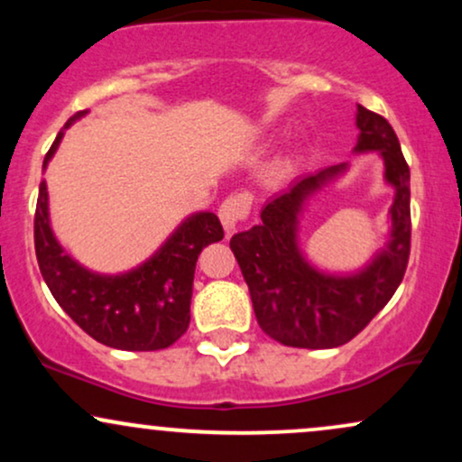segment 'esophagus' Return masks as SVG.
Returning <instances> with one entry per match:
<instances>
[{
    "instance_id": "esophagus-1",
    "label": "esophagus",
    "mask_w": 462,
    "mask_h": 462,
    "mask_svg": "<svg viewBox=\"0 0 462 462\" xmlns=\"http://www.w3.org/2000/svg\"><path fill=\"white\" fill-rule=\"evenodd\" d=\"M252 210V195L249 193H235L230 198L224 199V204L219 206V219L227 232H232L238 224L249 217Z\"/></svg>"
}]
</instances>
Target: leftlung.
<instances>
[{
  "label": "left lung",
  "instance_id": "8db88e82",
  "mask_svg": "<svg viewBox=\"0 0 462 462\" xmlns=\"http://www.w3.org/2000/svg\"><path fill=\"white\" fill-rule=\"evenodd\" d=\"M356 152H380L395 187L393 235L383 254L358 275H326L301 258L295 243L298 213L312 190L343 169L330 167L298 180L264 206L263 224L232 236L230 247L252 295L264 334L282 346L328 349L346 346L384 309L404 280L411 256V169L395 130L383 115L358 106Z\"/></svg>",
  "mask_w": 462,
  "mask_h": 462
}]
</instances>
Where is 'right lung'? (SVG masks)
<instances>
[{"instance_id": "add662e5", "label": "right lung", "mask_w": 462, "mask_h": 462, "mask_svg": "<svg viewBox=\"0 0 462 462\" xmlns=\"http://www.w3.org/2000/svg\"><path fill=\"white\" fill-rule=\"evenodd\" d=\"M79 110L65 128L79 119ZM58 132L45 162L62 139ZM224 238L219 217L199 213L184 221L152 261L134 272L106 278L79 267L62 252L47 219V187L41 182L34 213V249L39 269L60 309L95 341L128 352L164 349L187 332L190 321L195 263L201 249Z\"/></svg>"}]
</instances>
